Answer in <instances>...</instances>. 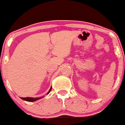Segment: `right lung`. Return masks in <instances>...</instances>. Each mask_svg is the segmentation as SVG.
I'll return each mask as SVG.
<instances>
[{
  "label": "right lung",
  "instance_id": "add662e5",
  "mask_svg": "<svg viewBox=\"0 0 125 125\" xmlns=\"http://www.w3.org/2000/svg\"><path fill=\"white\" fill-rule=\"evenodd\" d=\"M51 90H52V87H51V89H50L49 90V92H48V94H49L50 92L51 91ZM43 97H44V96L41 97H21V99L22 100H25V101H27V102H35V101H36V100H38L39 99H40L43 98Z\"/></svg>",
  "mask_w": 125,
  "mask_h": 125
}]
</instances>
